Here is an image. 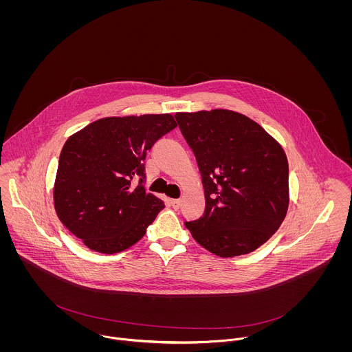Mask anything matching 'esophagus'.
Returning a JSON list of instances; mask_svg holds the SVG:
<instances>
[{
	"mask_svg": "<svg viewBox=\"0 0 352 352\" xmlns=\"http://www.w3.org/2000/svg\"><path fill=\"white\" fill-rule=\"evenodd\" d=\"M169 203H170V206H172L175 210H177V208L180 207V203H182V201H179V199H172Z\"/></svg>",
	"mask_w": 352,
	"mask_h": 352,
	"instance_id": "esophagus-1",
	"label": "esophagus"
}]
</instances>
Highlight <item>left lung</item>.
Returning <instances> with one entry per match:
<instances>
[{"label": "left lung", "instance_id": "obj_1", "mask_svg": "<svg viewBox=\"0 0 352 352\" xmlns=\"http://www.w3.org/2000/svg\"><path fill=\"white\" fill-rule=\"evenodd\" d=\"M177 124L194 151L206 208L186 222L207 251L233 257L263 245L289 208V164L279 142L248 116L211 109L177 112Z\"/></svg>", "mask_w": 352, "mask_h": 352}]
</instances>
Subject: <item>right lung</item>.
I'll list each match as a JSON object with an SVG mask.
<instances>
[{
	"mask_svg": "<svg viewBox=\"0 0 352 352\" xmlns=\"http://www.w3.org/2000/svg\"><path fill=\"white\" fill-rule=\"evenodd\" d=\"M172 115L102 118L65 142L54 184L60 222L92 251L138 243L165 207L144 187L146 153L176 127ZM140 177L137 188L132 179Z\"/></svg>",
	"mask_w": 352,
	"mask_h": 352,
	"instance_id": "obj_1",
	"label": "right lung"
}]
</instances>
